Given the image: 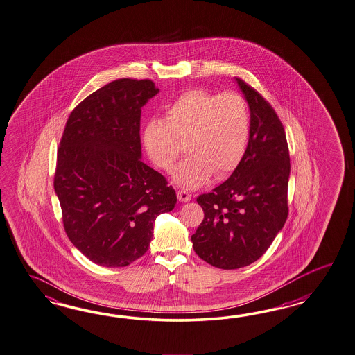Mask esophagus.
I'll use <instances>...</instances> for the list:
<instances>
[{
  "label": "esophagus",
  "mask_w": 355,
  "mask_h": 355,
  "mask_svg": "<svg viewBox=\"0 0 355 355\" xmlns=\"http://www.w3.org/2000/svg\"><path fill=\"white\" fill-rule=\"evenodd\" d=\"M178 198L180 202H189L191 200V194L188 191H178Z\"/></svg>",
  "instance_id": "34e87169"
}]
</instances>
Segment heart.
<instances>
[{"instance_id": "b5f03b06", "label": "heart", "mask_w": 355, "mask_h": 355, "mask_svg": "<svg viewBox=\"0 0 355 355\" xmlns=\"http://www.w3.org/2000/svg\"><path fill=\"white\" fill-rule=\"evenodd\" d=\"M251 131L250 108L236 92L215 94L194 89L182 94L166 110V121H152L144 132L146 153L159 168L173 170L184 188H198L209 180L223 179L241 164Z\"/></svg>"}]
</instances>
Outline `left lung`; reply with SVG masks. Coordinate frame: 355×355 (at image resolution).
<instances>
[{
  "mask_svg": "<svg viewBox=\"0 0 355 355\" xmlns=\"http://www.w3.org/2000/svg\"><path fill=\"white\" fill-rule=\"evenodd\" d=\"M251 116L245 155L227 182L200 194L205 218L191 236L202 260L220 269H238L260 259L288 215L290 155L282 122L272 105L241 78Z\"/></svg>",
  "mask_w": 355,
  "mask_h": 355,
  "instance_id": "8db88e82",
  "label": "left lung"
}]
</instances>
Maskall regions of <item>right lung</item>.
I'll list each match as a JSON object with an SVG mask.
<instances>
[{"label":"right lung","instance_id":"add662e5","mask_svg":"<svg viewBox=\"0 0 355 355\" xmlns=\"http://www.w3.org/2000/svg\"><path fill=\"white\" fill-rule=\"evenodd\" d=\"M159 90L121 78L72 110L58 149L54 189L65 233L92 263L121 268L148 251L158 215L176 193L141 161V108Z\"/></svg>","mask_w":355,"mask_h":355}]
</instances>
